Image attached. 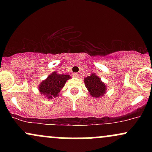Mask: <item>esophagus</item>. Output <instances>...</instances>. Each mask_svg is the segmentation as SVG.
I'll return each mask as SVG.
<instances>
[{
  "label": "esophagus",
  "mask_w": 152,
  "mask_h": 152,
  "mask_svg": "<svg viewBox=\"0 0 152 152\" xmlns=\"http://www.w3.org/2000/svg\"><path fill=\"white\" fill-rule=\"evenodd\" d=\"M72 76H73V77H74V78H78V76H79V74H78V73H74V74H72Z\"/></svg>",
  "instance_id": "34e87169"
}]
</instances>
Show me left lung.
Listing matches in <instances>:
<instances>
[{
	"instance_id": "obj_1",
	"label": "left lung",
	"mask_w": 152,
	"mask_h": 152,
	"mask_svg": "<svg viewBox=\"0 0 152 152\" xmlns=\"http://www.w3.org/2000/svg\"><path fill=\"white\" fill-rule=\"evenodd\" d=\"M83 81L88 93L94 98H100L106 93L107 87L105 83L94 73L84 78Z\"/></svg>"
}]
</instances>
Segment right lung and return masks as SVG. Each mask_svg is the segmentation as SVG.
<instances>
[{"label":"right lung","mask_w":152,"mask_h":152,"mask_svg":"<svg viewBox=\"0 0 152 152\" xmlns=\"http://www.w3.org/2000/svg\"><path fill=\"white\" fill-rule=\"evenodd\" d=\"M69 78H71L69 75L58 74L56 71H54L40 83L38 90L48 99L56 98L58 96L59 93Z\"/></svg>","instance_id":"1"}]
</instances>
